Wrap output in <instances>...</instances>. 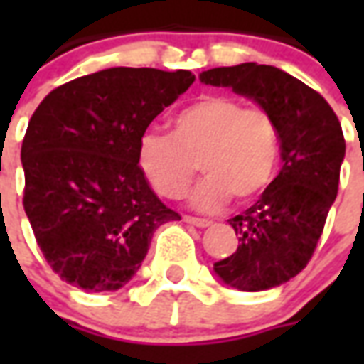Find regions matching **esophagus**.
<instances>
[{
  "label": "esophagus",
  "mask_w": 364,
  "mask_h": 364,
  "mask_svg": "<svg viewBox=\"0 0 364 364\" xmlns=\"http://www.w3.org/2000/svg\"><path fill=\"white\" fill-rule=\"evenodd\" d=\"M183 220L187 222V224H191V226H197V228H208L213 222L206 220V218H195V216H185Z\"/></svg>",
  "instance_id": "esophagus-1"
}]
</instances>
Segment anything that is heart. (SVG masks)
I'll return each instance as SVG.
<instances>
[{
    "mask_svg": "<svg viewBox=\"0 0 364 364\" xmlns=\"http://www.w3.org/2000/svg\"><path fill=\"white\" fill-rule=\"evenodd\" d=\"M198 159L206 175L189 197L195 210H220L232 195L252 200L273 183L279 169V122L267 109L208 95L175 112L171 134L146 132L138 142L140 169L166 198L185 195Z\"/></svg>",
    "mask_w": 364,
    "mask_h": 364,
    "instance_id": "obj_1",
    "label": "heart"
}]
</instances>
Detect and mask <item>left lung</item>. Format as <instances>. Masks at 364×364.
Returning a JSON list of instances; mask_svg holds the SVG:
<instances>
[{
    "label": "left lung",
    "instance_id": "8db88e82",
    "mask_svg": "<svg viewBox=\"0 0 364 364\" xmlns=\"http://www.w3.org/2000/svg\"><path fill=\"white\" fill-rule=\"evenodd\" d=\"M198 80L252 99L279 122L282 169L255 205L230 218L240 245L214 263L232 289H273L306 267L320 240L345 158L341 124L318 91L274 66L213 68Z\"/></svg>",
    "mask_w": 364,
    "mask_h": 364
}]
</instances>
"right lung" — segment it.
Segmentation results:
<instances>
[{
	"label": "right lung",
	"instance_id": "add662e5",
	"mask_svg": "<svg viewBox=\"0 0 364 364\" xmlns=\"http://www.w3.org/2000/svg\"><path fill=\"white\" fill-rule=\"evenodd\" d=\"M193 82L189 70L109 68L60 85L38 105L21 148L23 205L62 281L91 292L122 289L154 232L181 220L151 191L138 142Z\"/></svg>",
	"mask_w": 364,
	"mask_h": 364
}]
</instances>
